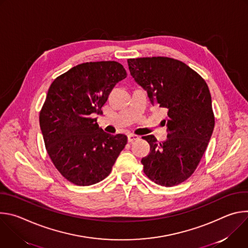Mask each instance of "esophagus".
I'll use <instances>...</instances> for the list:
<instances>
[{
  "instance_id": "esophagus-1",
  "label": "esophagus",
  "mask_w": 248,
  "mask_h": 248,
  "mask_svg": "<svg viewBox=\"0 0 248 248\" xmlns=\"http://www.w3.org/2000/svg\"><path fill=\"white\" fill-rule=\"evenodd\" d=\"M138 138H139V136H138V135H135V134H133V133H129V134L127 135L128 142H133L134 140H136V139H138Z\"/></svg>"
}]
</instances>
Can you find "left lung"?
<instances>
[{"label":"left lung","instance_id":"1","mask_svg":"<svg viewBox=\"0 0 248 248\" xmlns=\"http://www.w3.org/2000/svg\"><path fill=\"white\" fill-rule=\"evenodd\" d=\"M130 75L143 87L153 106L167 109L168 138L158 142L143 136L150 153L142 158L143 171L157 185L173 186L196 170L215 125L206 81L185 62L168 57L127 60Z\"/></svg>","mask_w":248,"mask_h":248}]
</instances>
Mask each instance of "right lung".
Segmentation results:
<instances>
[{
	"instance_id": "obj_1",
	"label": "right lung",
	"mask_w": 248,
	"mask_h": 248,
	"mask_svg": "<svg viewBox=\"0 0 248 248\" xmlns=\"http://www.w3.org/2000/svg\"><path fill=\"white\" fill-rule=\"evenodd\" d=\"M126 78L115 61L78 64L51 84L39 115L47 153L69 183L86 186L103 181L124 148V134L99 127L95 114H103L115 85Z\"/></svg>"
}]
</instances>
